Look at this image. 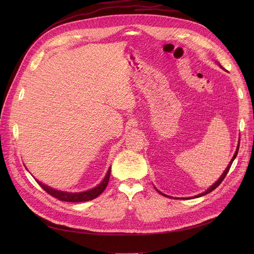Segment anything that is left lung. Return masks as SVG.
<instances>
[{"instance_id": "left-lung-1", "label": "left lung", "mask_w": 254, "mask_h": 254, "mask_svg": "<svg viewBox=\"0 0 254 254\" xmlns=\"http://www.w3.org/2000/svg\"><path fill=\"white\" fill-rule=\"evenodd\" d=\"M220 65V64H219ZM239 145H240V143H239ZM239 145H238V148H237V150H236V152H235V154H234V156H233V158H232V161H231V163L229 164V166H228V168L225 169V171L223 172V174L221 175V177L214 183L213 184L211 188L207 190V191H205V192H203V193H201V194H198L197 196H202V195H205V194H207V193H209V192H211L212 190H214L216 188H218V186L220 185V183L223 181V179L225 178V176H226V174H228V172L230 171V169H231V166H232V164H233V162H234V159L236 158V156H237V154H238V151H239Z\"/></svg>"}]
</instances>
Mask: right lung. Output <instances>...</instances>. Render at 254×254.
Masks as SVG:
<instances>
[{
  "mask_svg": "<svg viewBox=\"0 0 254 254\" xmlns=\"http://www.w3.org/2000/svg\"><path fill=\"white\" fill-rule=\"evenodd\" d=\"M110 172L111 169L108 170L107 172V175L104 178V180L97 186V188L92 189L90 190L84 191V192H65V191H61V190H53L51 188H48L47 185L42 184L40 181H37L38 184L41 186V188L50 195H52L53 197L59 198L60 201H64V202H72V203H78V202H86V201H90V199H93L95 197L99 196L106 189L107 184L109 182V178H110Z\"/></svg>",
  "mask_w": 254,
  "mask_h": 254,
  "instance_id": "obj_1",
  "label": "right lung"
}]
</instances>
